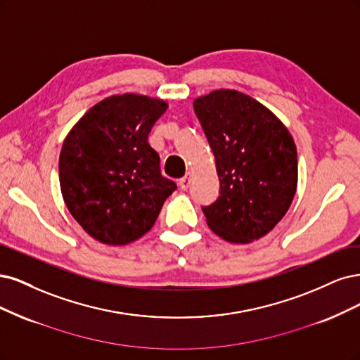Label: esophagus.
Wrapping results in <instances>:
<instances>
[{"mask_svg": "<svg viewBox=\"0 0 360 360\" xmlns=\"http://www.w3.org/2000/svg\"><path fill=\"white\" fill-rule=\"evenodd\" d=\"M190 182H191V176H190V173H188V175H185L184 178L179 179V187H181V190L187 191L188 187H190Z\"/></svg>", "mask_w": 360, "mask_h": 360, "instance_id": "34e87169", "label": "esophagus"}]
</instances>
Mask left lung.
<instances>
[{
	"label": "left lung",
	"mask_w": 360,
	"mask_h": 360,
	"mask_svg": "<svg viewBox=\"0 0 360 360\" xmlns=\"http://www.w3.org/2000/svg\"><path fill=\"white\" fill-rule=\"evenodd\" d=\"M194 112L215 157L219 195L202 211L215 235L248 243L288 211L297 187L292 134L262 103L235 89L195 98Z\"/></svg>",
	"instance_id": "obj_1"
}]
</instances>
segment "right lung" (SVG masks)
<instances>
[{
    "label": "right lung",
    "instance_id": "obj_1",
    "mask_svg": "<svg viewBox=\"0 0 360 360\" xmlns=\"http://www.w3.org/2000/svg\"><path fill=\"white\" fill-rule=\"evenodd\" d=\"M167 103L139 94L92 106L67 134L60 154L64 202L89 236L127 245L154 226L176 184L160 170L148 134Z\"/></svg>",
    "mask_w": 360,
    "mask_h": 360
}]
</instances>
